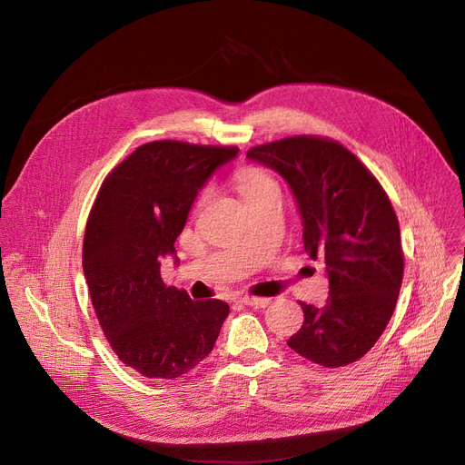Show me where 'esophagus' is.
<instances>
[{
    "mask_svg": "<svg viewBox=\"0 0 465 465\" xmlns=\"http://www.w3.org/2000/svg\"><path fill=\"white\" fill-rule=\"evenodd\" d=\"M242 305H249V307H254V309H263V307H267L272 303V300H267V298H254V296H245V298H241L239 300Z\"/></svg>",
    "mask_w": 465,
    "mask_h": 465,
    "instance_id": "34e87169",
    "label": "esophagus"
}]
</instances>
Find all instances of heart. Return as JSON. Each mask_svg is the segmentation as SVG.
I'll use <instances>...</instances> for the list:
<instances>
[{"label": "heart", "instance_id": "1", "mask_svg": "<svg viewBox=\"0 0 465 465\" xmlns=\"http://www.w3.org/2000/svg\"><path fill=\"white\" fill-rule=\"evenodd\" d=\"M235 183H237V188L242 195V200L249 198V195H252L256 192H262V190H267V188H277V183L270 175H265L263 171H260L256 167L241 169L237 173Z\"/></svg>", "mask_w": 465, "mask_h": 465}]
</instances>
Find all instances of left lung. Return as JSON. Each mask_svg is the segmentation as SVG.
Listing matches in <instances>:
<instances>
[{
  "label": "left lung",
  "instance_id": "obj_1",
  "mask_svg": "<svg viewBox=\"0 0 465 465\" xmlns=\"http://www.w3.org/2000/svg\"><path fill=\"white\" fill-rule=\"evenodd\" d=\"M247 158L290 186L303 247L324 263L330 282L322 307L300 303L303 326L288 347L324 368L360 360L392 319L403 279L400 224L388 195L368 167L330 139L288 137L254 146Z\"/></svg>",
  "mask_w": 465,
  "mask_h": 465
}]
</instances>
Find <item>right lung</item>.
Wrapping results in <instances>:
<instances>
[{"label": "right lung", "mask_w": 465, "mask_h": 465, "mask_svg": "<svg viewBox=\"0 0 465 465\" xmlns=\"http://www.w3.org/2000/svg\"><path fill=\"white\" fill-rule=\"evenodd\" d=\"M237 146L154 141L104 181L90 211L83 270L97 321L120 361L149 379H177L213 351L230 305L192 302L165 286L160 265L175 258L188 213Z\"/></svg>", "instance_id": "add662e5"}]
</instances>
